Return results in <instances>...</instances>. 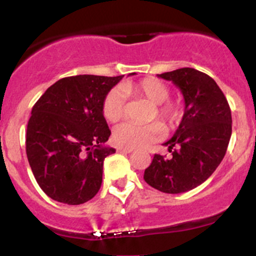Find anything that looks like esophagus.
<instances>
[{
  "mask_svg": "<svg viewBox=\"0 0 256 256\" xmlns=\"http://www.w3.org/2000/svg\"><path fill=\"white\" fill-rule=\"evenodd\" d=\"M134 148H128V147H118V152H120V154H130V152H132Z\"/></svg>",
  "mask_w": 256,
  "mask_h": 256,
  "instance_id": "esophagus-1",
  "label": "esophagus"
}]
</instances>
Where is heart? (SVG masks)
Returning a JSON list of instances; mask_svg holds the SVG:
<instances>
[{
    "instance_id": "b5f03b06",
    "label": "heart",
    "mask_w": 256,
    "mask_h": 256,
    "mask_svg": "<svg viewBox=\"0 0 256 256\" xmlns=\"http://www.w3.org/2000/svg\"><path fill=\"white\" fill-rule=\"evenodd\" d=\"M124 90L128 94L146 99L154 105L152 118H158L166 128H172L177 125L183 116V105L180 100H170V86L162 80L144 78L138 82L124 85ZM102 114L109 122H118L125 114V95L121 90L112 89L102 102ZM164 131L160 122L147 125L125 122L114 130V142L121 147L136 148L144 147L156 140Z\"/></svg>"
}]
</instances>
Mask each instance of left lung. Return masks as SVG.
I'll use <instances>...</instances> for the list:
<instances>
[{
    "label": "left lung",
    "mask_w": 256,
    "mask_h": 256,
    "mask_svg": "<svg viewBox=\"0 0 256 256\" xmlns=\"http://www.w3.org/2000/svg\"><path fill=\"white\" fill-rule=\"evenodd\" d=\"M182 92L184 114L164 146L172 156L154 154L144 180L164 193L187 192L212 176L223 160L232 136V112L214 79L193 68L158 74Z\"/></svg>",
    "instance_id": "8db88e82"
}]
</instances>
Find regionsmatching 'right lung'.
I'll use <instances>...</instances> for the list:
<instances>
[{
  "instance_id": "1",
  "label": "right lung",
  "mask_w": 256,
  "mask_h": 256,
  "mask_svg": "<svg viewBox=\"0 0 256 256\" xmlns=\"http://www.w3.org/2000/svg\"><path fill=\"white\" fill-rule=\"evenodd\" d=\"M122 78L86 74L63 78L32 108L26 152L36 180L52 200L76 206L99 192L105 157L115 154L104 144L112 131L102 102Z\"/></svg>"
}]
</instances>
